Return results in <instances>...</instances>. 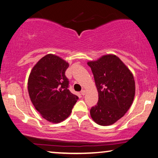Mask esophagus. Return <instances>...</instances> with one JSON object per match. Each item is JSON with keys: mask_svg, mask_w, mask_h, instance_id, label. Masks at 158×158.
<instances>
[{"mask_svg": "<svg viewBox=\"0 0 158 158\" xmlns=\"http://www.w3.org/2000/svg\"><path fill=\"white\" fill-rule=\"evenodd\" d=\"M80 93H81V95H85V90H81V92H80Z\"/></svg>", "mask_w": 158, "mask_h": 158, "instance_id": "34e87169", "label": "esophagus"}]
</instances>
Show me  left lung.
I'll list each match as a JSON object with an SVG mask.
<instances>
[{
	"label": "left lung",
	"mask_w": 158,
	"mask_h": 158,
	"mask_svg": "<svg viewBox=\"0 0 158 158\" xmlns=\"http://www.w3.org/2000/svg\"><path fill=\"white\" fill-rule=\"evenodd\" d=\"M98 91L97 105L90 114L96 123L110 125L124 116L135 98V82L130 69L115 55L90 61Z\"/></svg>",
	"instance_id": "1"
}]
</instances>
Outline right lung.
<instances>
[{"label":"right lung","instance_id":"right-lung-1","mask_svg":"<svg viewBox=\"0 0 158 158\" xmlns=\"http://www.w3.org/2000/svg\"><path fill=\"white\" fill-rule=\"evenodd\" d=\"M69 64L53 54L42 58L29 75L28 90L36 110L47 121L58 123L67 118L79 98L72 93L65 71Z\"/></svg>","mask_w":158,"mask_h":158}]
</instances>
